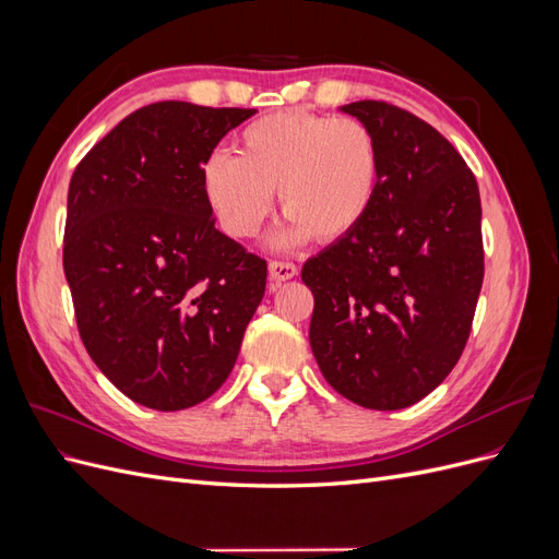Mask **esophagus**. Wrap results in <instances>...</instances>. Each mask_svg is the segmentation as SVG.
Wrapping results in <instances>:
<instances>
[{
  "mask_svg": "<svg viewBox=\"0 0 559 559\" xmlns=\"http://www.w3.org/2000/svg\"><path fill=\"white\" fill-rule=\"evenodd\" d=\"M267 275H270V282L280 284V282H286V280H294L298 275V267L289 261H270Z\"/></svg>",
  "mask_w": 559,
  "mask_h": 559,
  "instance_id": "obj_1",
  "label": "esophagus"
}]
</instances>
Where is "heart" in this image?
<instances>
[{"mask_svg":"<svg viewBox=\"0 0 559 559\" xmlns=\"http://www.w3.org/2000/svg\"><path fill=\"white\" fill-rule=\"evenodd\" d=\"M382 173L378 138L357 118L280 111L251 121L238 156L214 151L200 186L216 224L235 240L253 238L273 210V191L289 216L282 247L335 242L357 230L373 207Z\"/></svg>","mask_w":559,"mask_h":559,"instance_id":"obj_1","label":"heart"}]
</instances>
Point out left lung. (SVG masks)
Here are the masks:
<instances>
[{"label": "left lung", "instance_id": "left-lung-1", "mask_svg": "<svg viewBox=\"0 0 559 559\" xmlns=\"http://www.w3.org/2000/svg\"><path fill=\"white\" fill-rule=\"evenodd\" d=\"M341 111L373 130L382 173L364 224L302 265L310 347L337 394L399 411L433 392L468 341L485 275L480 193L460 151L415 114L378 99Z\"/></svg>", "mask_w": 559, "mask_h": 559}]
</instances>
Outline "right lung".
Returning a JSON list of instances; mask_svg holds the SVG:
<instances>
[{"label":"right lung","instance_id":"obj_1","mask_svg":"<svg viewBox=\"0 0 559 559\" xmlns=\"http://www.w3.org/2000/svg\"><path fill=\"white\" fill-rule=\"evenodd\" d=\"M257 111L156 103L126 116L70 181L62 265L91 359L173 413L210 399L240 354L267 265L214 228L200 167Z\"/></svg>","mask_w":559,"mask_h":559}]
</instances>
